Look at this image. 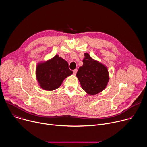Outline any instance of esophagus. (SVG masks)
<instances>
[{
	"instance_id": "34e87169",
	"label": "esophagus",
	"mask_w": 147,
	"mask_h": 147,
	"mask_svg": "<svg viewBox=\"0 0 147 147\" xmlns=\"http://www.w3.org/2000/svg\"><path fill=\"white\" fill-rule=\"evenodd\" d=\"M77 72V69H75V70H73V74H74V75H76V74Z\"/></svg>"
}]
</instances>
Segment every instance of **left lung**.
<instances>
[{
  "label": "left lung",
  "mask_w": 147,
  "mask_h": 147,
  "mask_svg": "<svg viewBox=\"0 0 147 147\" xmlns=\"http://www.w3.org/2000/svg\"><path fill=\"white\" fill-rule=\"evenodd\" d=\"M83 65L80 67L76 76L82 88L88 94L94 95L106 88L109 81V73L105 66L94 60L88 53H84Z\"/></svg>",
  "instance_id": "left-lung-1"
}]
</instances>
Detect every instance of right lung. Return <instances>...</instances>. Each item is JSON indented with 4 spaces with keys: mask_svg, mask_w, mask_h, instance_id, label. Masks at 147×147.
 Instances as JSON below:
<instances>
[{
    "mask_svg": "<svg viewBox=\"0 0 147 147\" xmlns=\"http://www.w3.org/2000/svg\"><path fill=\"white\" fill-rule=\"evenodd\" d=\"M73 74L68 63L57 55L51 59L39 63L36 67V77L40 87L47 91L59 88L67 77Z\"/></svg>",
    "mask_w": 147,
    "mask_h": 147,
    "instance_id": "1",
    "label": "right lung"
}]
</instances>
